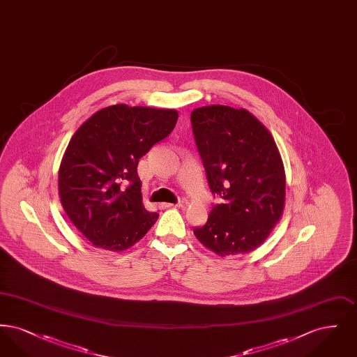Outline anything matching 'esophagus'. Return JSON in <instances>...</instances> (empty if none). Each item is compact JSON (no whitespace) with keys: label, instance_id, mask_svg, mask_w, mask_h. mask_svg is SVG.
<instances>
[{"label":"esophagus","instance_id":"obj_1","mask_svg":"<svg viewBox=\"0 0 357 357\" xmlns=\"http://www.w3.org/2000/svg\"><path fill=\"white\" fill-rule=\"evenodd\" d=\"M179 206H182V204H159V207H160V208H163V210H165V208H171V207H179Z\"/></svg>","mask_w":357,"mask_h":357}]
</instances>
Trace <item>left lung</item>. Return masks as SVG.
I'll return each mask as SVG.
<instances>
[{
    "mask_svg": "<svg viewBox=\"0 0 357 357\" xmlns=\"http://www.w3.org/2000/svg\"><path fill=\"white\" fill-rule=\"evenodd\" d=\"M191 126L210 190L222 198L194 234L221 257L249 253L284 211L287 183L277 144L243 108L201 107L191 112Z\"/></svg>",
    "mask_w": 357,
    "mask_h": 357,
    "instance_id": "obj_1",
    "label": "left lung"
}]
</instances>
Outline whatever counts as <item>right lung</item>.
Listing matches in <instances>:
<instances>
[{
    "instance_id": "1",
    "label": "right lung",
    "mask_w": 357,
    "mask_h": 357,
    "mask_svg": "<svg viewBox=\"0 0 357 357\" xmlns=\"http://www.w3.org/2000/svg\"><path fill=\"white\" fill-rule=\"evenodd\" d=\"M175 109L115 104L72 136L59 170V195L70 222L93 246L123 252L158 220L142 202L139 159L170 135Z\"/></svg>"
}]
</instances>
